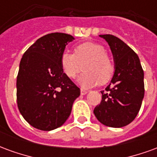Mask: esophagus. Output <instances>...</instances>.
<instances>
[{
    "instance_id": "esophagus-1",
    "label": "esophagus",
    "mask_w": 157,
    "mask_h": 157,
    "mask_svg": "<svg viewBox=\"0 0 157 157\" xmlns=\"http://www.w3.org/2000/svg\"><path fill=\"white\" fill-rule=\"evenodd\" d=\"M87 91H86V90H84V89H81V94H82V95H86V93H87Z\"/></svg>"
}]
</instances>
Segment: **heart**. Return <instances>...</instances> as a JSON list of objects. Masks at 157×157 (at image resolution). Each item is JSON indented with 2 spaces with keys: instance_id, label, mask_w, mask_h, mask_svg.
<instances>
[{
  "instance_id": "heart-1",
  "label": "heart",
  "mask_w": 157,
  "mask_h": 157,
  "mask_svg": "<svg viewBox=\"0 0 157 157\" xmlns=\"http://www.w3.org/2000/svg\"><path fill=\"white\" fill-rule=\"evenodd\" d=\"M60 65L65 75L75 78L83 68L78 82L83 87H92L98 83L104 84L112 77L114 65L103 46L87 42L77 45L75 54L64 51L60 55Z\"/></svg>"
}]
</instances>
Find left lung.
Here are the masks:
<instances>
[{"mask_svg":"<svg viewBox=\"0 0 157 157\" xmlns=\"http://www.w3.org/2000/svg\"><path fill=\"white\" fill-rule=\"evenodd\" d=\"M110 46L115 63L111 83L102 91L101 103L94 114L102 124L121 128L138 114L145 94L144 71L138 55L120 39L111 34L99 35Z\"/></svg>","mask_w":157,"mask_h":157,"instance_id":"left-lung-1","label":"left lung"}]
</instances>
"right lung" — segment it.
Instances as JSON below:
<instances>
[{"mask_svg": "<svg viewBox=\"0 0 157 157\" xmlns=\"http://www.w3.org/2000/svg\"><path fill=\"white\" fill-rule=\"evenodd\" d=\"M73 40L70 34L48 33L22 55L17 77V107L26 121L38 129L49 131L60 127L81 94L60 65V55Z\"/></svg>", "mask_w": 157, "mask_h": 157, "instance_id": "right-lung-1", "label": "right lung"}]
</instances>
